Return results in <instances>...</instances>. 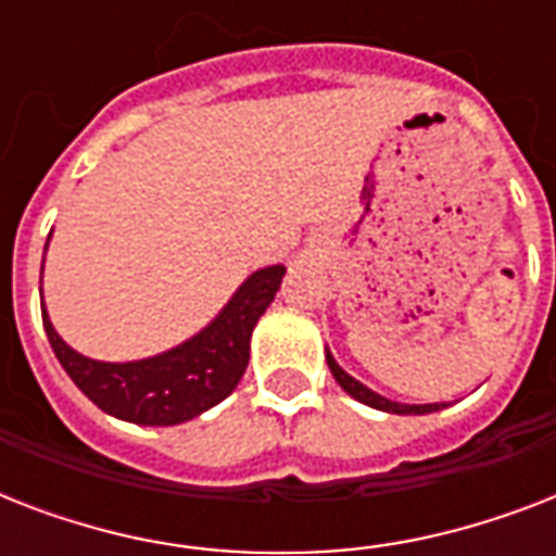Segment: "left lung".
Listing matches in <instances>:
<instances>
[{"mask_svg":"<svg viewBox=\"0 0 556 556\" xmlns=\"http://www.w3.org/2000/svg\"><path fill=\"white\" fill-rule=\"evenodd\" d=\"M326 361H329L331 375H334V380H338L340 387L346 389L349 395L357 397V401L366 406H375V409H383V413H395V415H424V413H435V409H441V406H447V404H395V401H389V397L371 392V389H366L361 380L346 375V371L334 364V357L331 355H326Z\"/></svg>","mask_w":556,"mask_h":556,"instance_id":"obj_1","label":"left lung"}]
</instances>
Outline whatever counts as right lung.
<instances>
[{"label": "right lung", "mask_w": 556, "mask_h": 556, "mask_svg": "<svg viewBox=\"0 0 556 556\" xmlns=\"http://www.w3.org/2000/svg\"><path fill=\"white\" fill-rule=\"evenodd\" d=\"M282 277V265L256 270L207 329L164 355L135 364H100L77 355L56 334L46 308L42 326L68 378L103 413L132 424L169 427L190 421L233 392L251 361L253 326L277 296Z\"/></svg>", "instance_id": "1"}]
</instances>
